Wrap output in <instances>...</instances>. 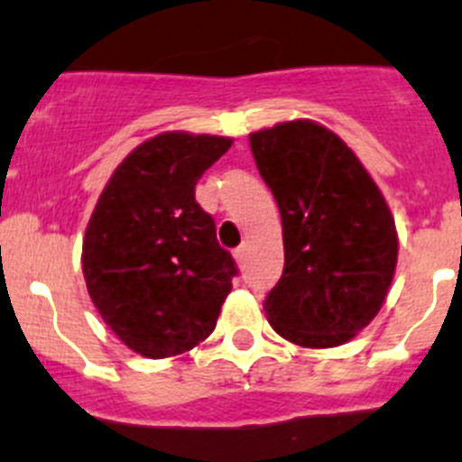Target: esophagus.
Instances as JSON below:
<instances>
[{
    "mask_svg": "<svg viewBox=\"0 0 462 462\" xmlns=\"http://www.w3.org/2000/svg\"><path fill=\"white\" fill-rule=\"evenodd\" d=\"M235 261H236V263H239V265L245 263V245L236 247V250H235Z\"/></svg>",
    "mask_w": 462,
    "mask_h": 462,
    "instance_id": "34e87169",
    "label": "esophagus"
}]
</instances>
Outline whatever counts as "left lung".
Returning a JSON list of instances; mask_svg holds the SVG:
<instances>
[{"instance_id":"left-lung-1","label":"left lung","mask_w":462,"mask_h":462,"mask_svg":"<svg viewBox=\"0 0 462 462\" xmlns=\"http://www.w3.org/2000/svg\"><path fill=\"white\" fill-rule=\"evenodd\" d=\"M250 148L283 223V274L263 303L270 325L296 346H343L394 279L390 208L356 154L314 121L252 133Z\"/></svg>"}]
</instances>
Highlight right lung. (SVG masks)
<instances>
[{
    "instance_id": "1",
    "label": "right lung",
    "mask_w": 462,
    "mask_h": 462,
    "mask_svg": "<svg viewBox=\"0 0 462 462\" xmlns=\"http://www.w3.org/2000/svg\"><path fill=\"white\" fill-rule=\"evenodd\" d=\"M232 139L163 133L134 148L101 192L81 268L101 319L133 352L166 358L215 329L239 274L194 186Z\"/></svg>"
}]
</instances>
